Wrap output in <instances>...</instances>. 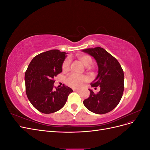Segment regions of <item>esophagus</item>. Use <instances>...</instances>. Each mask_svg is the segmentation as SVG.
Here are the masks:
<instances>
[{"instance_id":"obj_1","label":"esophagus","mask_w":150,"mask_h":150,"mask_svg":"<svg viewBox=\"0 0 150 150\" xmlns=\"http://www.w3.org/2000/svg\"><path fill=\"white\" fill-rule=\"evenodd\" d=\"M73 91H75V92H77V93H79L80 92V91L79 89H74Z\"/></svg>"}]
</instances>
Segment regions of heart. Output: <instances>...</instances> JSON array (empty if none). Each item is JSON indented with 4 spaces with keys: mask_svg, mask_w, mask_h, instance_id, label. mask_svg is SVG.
<instances>
[{
    "mask_svg": "<svg viewBox=\"0 0 150 150\" xmlns=\"http://www.w3.org/2000/svg\"><path fill=\"white\" fill-rule=\"evenodd\" d=\"M79 59L83 63L85 66H89L92 62V58L91 56L83 54L78 56ZM70 60L66 59L63 62L62 65V70L63 72H66L69 70ZM89 80L88 76L85 75H78L76 74H72L67 77L66 79V84L73 88H80L83 86L84 83Z\"/></svg>",
    "mask_w": 150,
    "mask_h": 150,
    "instance_id": "b5f03b06",
    "label": "heart"
}]
</instances>
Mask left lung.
<instances>
[{"mask_svg": "<svg viewBox=\"0 0 150 150\" xmlns=\"http://www.w3.org/2000/svg\"><path fill=\"white\" fill-rule=\"evenodd\" d=\"M93 56L96 61L98 74L91 84L100 91L94 93L89 89V97L83 101L88 110L96 114H106L119 104L124 91V72L119 62L115 57L100 47L82 50Z\"/></svg>", "mask_w": 150, "mask_h": 150, "instance_id": "1", "label": "left lung"}]
</instances>
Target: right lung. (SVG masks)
<instances>
[{"mask_svg": "<svg viewBox=\"0 0 150 150\" xmlns=\"http://www.w3.org/2000/svg\"><path fill=\"white\" fill-rule=\"evenodd\" d=\"M65 52L53 49L35 56L25 73V91L33 106L44 114L56 112L65 105L73 91L67 86L54 88V77L62 71Z\"/></svg>", "mask_w": 150, "mask_h": 150, "instance_id": "add662e5", "label": "right lung"}]
</instances>
